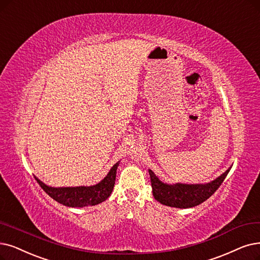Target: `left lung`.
<instances>
[{"instance_id": "1", "label": "left lung", "mask_w": 260, "mask_h": 260, "mask_svg": "<svg viewBox=\"0 0 260 260\" xmlns=\"http://www.w3.org/2000/svg\"><path fill=\"white\" fill-rule=\"evenodd\" d=\"M232 168L208 183H165L161 181L155 174L148 170L150 175L152 195L162 205L175 207V208H192L207 201L219 189L227 174Z\"/></svg>"}]
</instances>
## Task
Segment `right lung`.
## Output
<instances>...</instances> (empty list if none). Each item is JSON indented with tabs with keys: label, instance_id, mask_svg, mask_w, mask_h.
<instances>
[{
	"label": "right lung",
	"instance_id": "obj_1",
	"mask_svg": "<svg viewBox=\"0 0 260 260\" xmlns=\"http://www.w3.org/2000/svg\"><path fill=\"white\" fill-rule=\"evenodd\" d=\"M120 161L114 164L108 175L99 183L95 185H81V186H60V188H54L49 186L39 180L37 177L36 180L39 183L44 191L51 196L52 199L57 203L67 206V207H87L95 206L109 199L111 195L114 184L116 179V171Z\"/></svg>",
	"mask_w": 260,
	"mask_h": 260
}]
</instances>
